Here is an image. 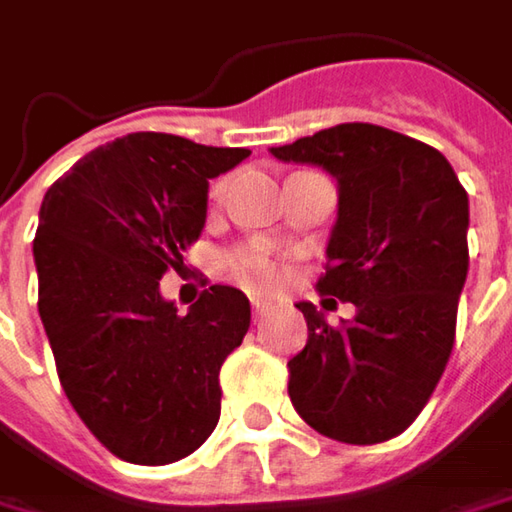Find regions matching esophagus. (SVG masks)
<instances>
[{
    "label": "esophagus",
    "instance_id": "34e87169",
    "mask_svg": "<svg viewBox=\"0 0 512 512\" xmlns=\"http://www.w3.org/2000/svg\"><path fill=\"white\" fill-rule=\"evenodd\" d=\"M252 312H255V321H257V318H263V315L269 312V303H266V300H260V298H252Z\"/></svg>",
    "mask_w": 512,
    "mask_h": 512
}]
</instances>
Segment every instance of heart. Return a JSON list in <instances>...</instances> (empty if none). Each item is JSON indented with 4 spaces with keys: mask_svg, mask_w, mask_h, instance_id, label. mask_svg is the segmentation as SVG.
<instances>
[{
    "mask_svg": "<svg viewBox=\"0 0 512 512\" xmlns=\"http://www.w3.org/2000/svg\"><path fill=\"white\" fill-rule=\"evenodd\" d=\"M226 191V183L220 180V183H214L212 194L214 197H220ZM229 272H232L234 278L240 280L246 289H255V292H263V289H272V286H278L280 283V266L272 260V257L266 255L263 249H237L229 255Z\"/></svg>",
    "mask_w": 512,
    "mask_h": 512,
    "instance_id": "1",
    "label": "heart"
}]
</instances>
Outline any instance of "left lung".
<instances>
[{"instance_id":"1","label":"left lung","mask_w":512,"mask_h":512,"mask_svg":"<svg viewBox=\"0 0 512 512\" xmlns=\"http://www.w3.org/2000/svg\"><path fill=\"white\" fill-rule=\"evenodd\" d=\"M272 154L335 177L318 292L355 303L338 326L298 303L309 338L289 361V398L326 438L389 441L424 410L453 352L470 266L467 191L441 151L381 125L323 128Z\"/></svg>"}]
</instances>
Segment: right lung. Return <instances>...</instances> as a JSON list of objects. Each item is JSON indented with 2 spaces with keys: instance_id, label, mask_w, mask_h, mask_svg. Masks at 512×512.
<instances>
[{
  "instance_id": "add662e5",
  "label": "right lung",
  "mask_w": 512,
  "mask_h": 512,
  "mask_svg": "<svg viewBox=\"0 0 512 512\" xmlns=\"http://www.w3.org/2000/svg\"><path fill=\"white\" fill-rule=\"evenodd\" d=\"M246 157L249 148L137 131L45 191L39 318L71 407L123 461H180L217 427L220 367L249 332V298L209 286L180 315L160 278L183 269L203 232L209 180Z\"/></svg>"
}]
</instances>
